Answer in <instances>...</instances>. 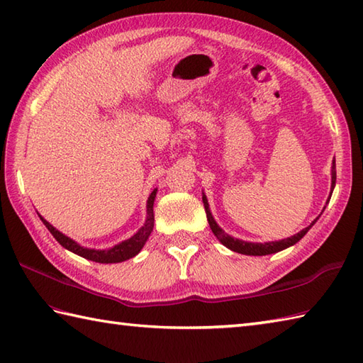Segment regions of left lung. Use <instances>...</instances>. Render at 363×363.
<instances>
[{"instance_id":"obj_1","label":"left lung","mask_w":363,"mask_h":363,"mask_svg":"<svg viewBox=\"0 0 363 363\" xmlns=\"http://www.w3.org/2000/svg\"><path fill=\"white\" fill-rule=\"evenodd\" d=\"M330 173H333V186H330V195H333V190L335 187V179H337V172H335V160L333 162V169H330ZM330 199V196H329ZM203 203H204V209H206V215H207V221H209V226L212 229V233L215 234V237L218 238V240L226 246V248H229L230 251H235L238 254H245V256H267V254H274V252H279L285 248H289V246H293L295 243H298L301 238H303L307 230H309L313 225L315 221L313 220L309 226H307L306 229L299 230L298 234L291 235L289 238H284V240H277V242H267V243H252V242H245V240H238V238H234L228 235L225 230H223L218 225L217 221L213 220L212 213H211V209H209V203H207V198L206 195L203 194Z\"/></svg>"}]
</instances>
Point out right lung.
Here are the masks:
<instances>
[{"label":"right lung","mask_w":363,"mask_h":363,"mask_svg":"<svg viewBox=\"0 0 363 363\" xmlns=\"http://www.w3.org/2000/svg\"><path fill=\"white\" fill-rule=\"evenodd\" d=\"M156 194H157V189H154L151 191L148 201H146V220H145V225L140 229H138V233H135L133 237L128 238V240L115 245L113 248H109V250L84 248V246H81L79 243H76L74 240H72L70 237H67L62 233H59L56 228L51 226L48 221H46L43 217H40V215H38V217H40V220L43 221V225L48 228V230L52 234V237L56 238V240L60 245H62L65 250L78 254V256H81L84 259L98 262V264H118V262H125L130 257L137 256V254L140 252V250L143 248V245L146 243V240H148V237L151 235L152 228H154L152 206H154V199H156Z\"/></svg>","instance_id":"1"}]
</instances>
